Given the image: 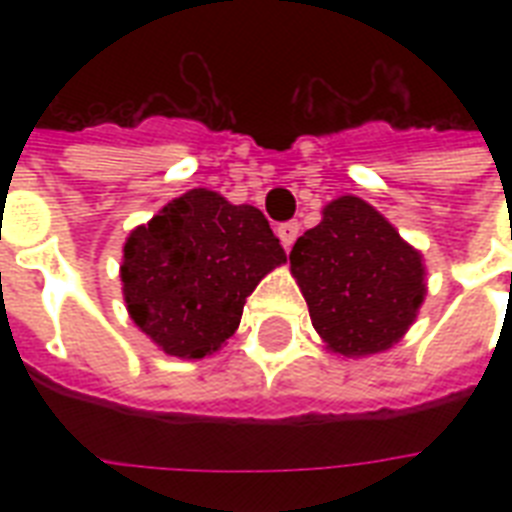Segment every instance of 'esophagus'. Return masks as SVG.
I'll list each match as a JSON object with an SVG mask.
<instances>
[{
    "mask_svg": "<svg viewBox=\"0 0 512 512\" xmlns=\"http://www.w3.org/2000/svg\"><path fill=\"white\" fill-rule=\"evenodd\" d=\"M276 233H279V239H281V244H284V249H292L295 239L300 236V225H297V223H281L279 228H276Z\"/></svg>",
    "mask_w": 512,
    "mask_h": 512,
    "instance_id": "esophagus-1",
    "label": "esophagus"
}]
</instances>
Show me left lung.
<instances>
[{
	"instance_id": "obj_1",
	"label": "left lung",
	"mask_w": 512,
	"mask_h": 512,
	"mask_svg": "<svg viewBox=\"0 0 512 512\" xmlns=\"http://www.w3.org/2000/svg\"><path fill=\"white\" fill-rule=\"evenodd\" d=\"M289 252L292 276L329 350L372 356L393 348L425 300L422 255L358 196H340Z\"/></svg>"
}]
</instances>
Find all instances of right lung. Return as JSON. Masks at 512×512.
Segmentation results:
<instances>
[{
    "instance_id": "add662e5",
    "label": "right lung",
    "mask_w": 512,
    "mask_h": 512,
    "mask_svg": "<svg viewBox=\"0 0 512 512\" xmlns=\"http://www.w3.org/2000/svg\"><path fill=\"white\" fill-rule=\"evenodd\" d=\"M287 260L257 207L193 188L124 244L130 319L170 356L204 358L239 329L247 297Z\"/></svg>"
}]
</instances>
